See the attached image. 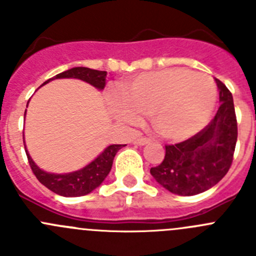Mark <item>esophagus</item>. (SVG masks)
<instances>
[{"mask_svg":"<svg viewBox=\"0 0 256 256\" xmlns=\"http://www.w3.org/2000/svg\"><path fill=\"white\" fill-rule=\"evenodd\" d=\"M150 142V138H146V137H140L134 140L136 144H138V146H146V144H148Z\"/></svg>","mask_w":256,"mask_h":256,"instance_id":"obj_1","label":"esophagus"}]
</instances>
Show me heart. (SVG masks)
Returning <instances> with one entry per match:
<instances>
[{"instance_id": "obj_1", "label": "heart", "mask_w": 256, "mask_h": 256, "mask_svg": "<svg viewBox=\"0 0 256 256\" xmlns=\"http://www.w3.org/2000/svg\"><path fill=\"white\" fill-rule=\"evenodd\" d=\"M216 98L210 76L176 68L140 75L120 96H113L112 108L116 118L133 126L140 123V116H152L162 137L182 140L208 124Z\"/></svg>"}]
</instances>
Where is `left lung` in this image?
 <instances>
[{
	"label": "left lung",
	"instance_id": "1",
	"mask_svg": "<svg viewBox=\"0 0 256 256\" xmlns=\"http://www.w3.org/2000/svg\"><path fill=\"white\" fill-rule=\"evenodd\" d=\"M216 80L220 106L212 120L197 134L177 144L166 146V156L150 174L162 187L180 196L208 191L228 174L238 140V122L232 96Z\"/></svg>",
	"mask_w": 256,
	"mask_h": 256
}]
</instances>
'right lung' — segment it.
I'll return each instance as SVG.
<instances>
[{"label": "right lung", "instance_id": "right-lung-1", "mask_svg": "<svg viewBox=\"0 0 256 256\" xmlns=\"http://www.w3.org/2000/svg\"><path fill=\"white\" fill-rule=\"evenodd\" d=\"M65 78L80 79L82 80V82H89L90 85L96 86V89L103 90L104 86H106V72H100V70L78 66L66 70V72H60L56 76L46 80L44 84H46V82H48L52 79H65ZM122 147H124V144L108 146L96 160H92L89 164L82 167V170H78V171L75 172H70V174H48V172L42 171V170H41L40 167H38V164L34 162L32 158L30 157L28 150H26V146L25 150L34 174H35L36 178H38L44 186L48 187L50 191L60 194V196L78 197L90 194V192L93 191V190H96V187L100 186L102 182L106 180V177L108 176V174L110 172L114 157H116V152H118Z\"/></svg>", "mask_w": 256, "mask_h": 256}]
</instances>
